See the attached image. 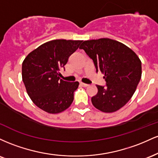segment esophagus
I'll return each mask as SVG.
<instances>
[{
    "mask_svg": "<svg viewBox=\"0 0 158 158\" xmlns=\"http://www.w3.org/2000/svg\"><path fill=\"white\" fill-rule=\"evenodd\" d=\"M80 85H81V86L84 87V88H86V87L89 86V85H88V84H85V83H83V82H81V83H80Z\"/></svg>",
    "mask_w": 158,
    "mask_h": 158,
    "instance_id": "34e87169",
    "label": "esophagus"
}]
</instances>
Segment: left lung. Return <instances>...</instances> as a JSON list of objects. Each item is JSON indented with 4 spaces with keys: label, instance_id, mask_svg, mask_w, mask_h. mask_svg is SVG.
<instances>
[{
    "label": "left lung",
    "instance_id": "8db88e82",
    "mask_svg": "<svg viewBox=\"0 0 158 158\" xmlns=\"http://www.w3.org/2000/svg\"><path fill=\"white\" fill-rule=\"evenodd\" d=\"M83 49L105 74L106 86L97 85L98 93L91 98L93 106L106 113L120 109L135 94L142 75L141 61L131 49L119 41L99 39L83 41Z\"/></svg>",
    "mask_w": 158,
    "mask_h": 158
}]
</instances>
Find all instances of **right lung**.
<instances>
[{
  "instance_id": "obj_1",
  "label": "right lung",
  "mask_w": 158,
  "mask_h": 158,
  "mask_svg": "<svg viewBox=\"0 0 158 158\" xmlns=\"http://www.w3.org/2000/svg\"><path fill=\"white\" fill-rule=\"evenodd\" d=\"M81 42L79 40H52L32 50L23 60V84L31 100L41 110L58 114L73 102L74 91L79 83L62 80L59 71Z\"/></svg>"
}]
</instances>
